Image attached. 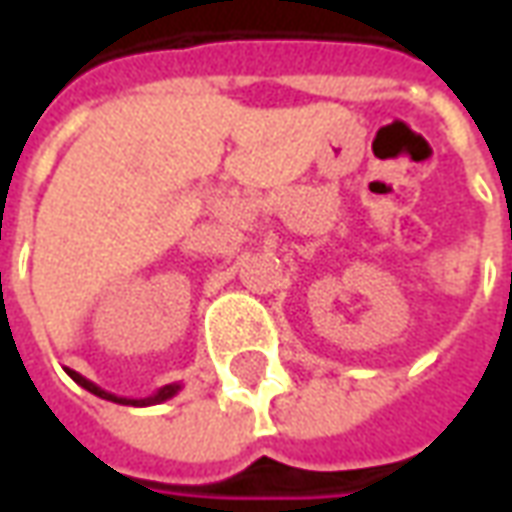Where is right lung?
I'll return each mask as SVG.
<instances>
[{
    "instance_id": "obj_1",
    "label": "right lung",
    "mask_w": 512,
    "mask_h": 512,
    "mask_svg": "<svg viewBox=\"0 0 512 512\" xmlns=\"http://www.w3.org/2000/svg\"><path fill=\"white\" fill-rule=\"evenodd\" d=\"M65 373H68L76 384L82 386V389H87V392H93V395L98 397H104V400H112V403H120V406H156V403H164V400H169V397H175L180 392V384H167L161 386V389H156L150 397H120L101 389V386L93 384L90 378H84L82 373H76V370H65Z\"/></svg>"
}]
</instances>
